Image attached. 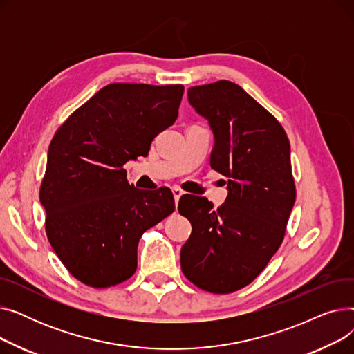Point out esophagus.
<instances>
[{"label":"esophagus","mask_w":354,"mask_h":354,"mask_svg":"<svg viewBox=\"0 0 354 354\" xmlns=\"http://www.w3.org/2000/svg\"><path fill=\"white\" fill-rule=\"evenodd\" d=\"M172 194H174V198H175V202L178 203L179 202V198L183 195V191H180L179 188H174L172 189Z\"/></svg>","instance_id":"esophagus-1"}]
</instances>
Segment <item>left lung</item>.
Segmentation results:
<instances>
[{
	"mask_svg": "<svg viewBox=\"0 0 354 354\" xmlns=\"http://www.w3.org/2000/svg\"><path fill=\"white\" fill-rule=\"evenodd\" d=\"M188 102L209 123L211 167L228 178V196L218 209L203 196H180L179 214L192 225L180 268L196 287L228 294L252 283L283 243L295 202L290 142L232 82L189 87Z\"/></svg>",
	"mask_w": 354,
	"mask_h": 354,
	"instance_id": "obj_1",
	"label": "left lung"
}]
</instances>
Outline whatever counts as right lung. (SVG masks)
<instances>
[{
  "instance_id": "right-lung-1",
  "label": "right lung",
  "mask_w": 354,
  "mask_h": 354,
  "mask_svg": "<svg viewBox=\"0 0 354 354\" xmlns=\"http://www.w3.org/2000/svg\"><path fill=\"white\" fill-rule=\"evenodd\" d=\"M182 96V84H107L55 132L40 202L54 252L83 284L106 288L132 277L142 234L175 211L169 188H135L123 165L146 156L175 123Z\"/></svg>"
}]
</instances>
